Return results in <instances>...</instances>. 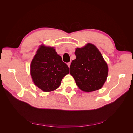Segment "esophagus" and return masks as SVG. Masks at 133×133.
Segmentation results:
<instances>
[{
	"label": "esophagus",
	"mask_w": 133,
	"mask_h": 133,
	"mask_svg": "<svg viewBox=\"0 0 133 133\" xmlns=\"http://www.w3.org/2000/svg\"><path fill=\"white\" fill-rule=\"evenodd\" d=\"M67 65H68V67H70V62H69V63H67Z\"/></svg>",
	"instance_id": "esophagus-1"
}]
</instances>
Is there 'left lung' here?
<instances>
[{
  "label": "left lung",
  "mask_w": 133,
  "mask_h": 133,
  "mask_svg": "<svg viewBox=\"0 0 133 133\" xmlns=\"http://www.w3.org/2000/svg\"><path fill=\"white\" fill-rule=\"evenodd\" d=\"M75 54L69 69L76 85L86 92L100 89L106 81L108 68L97 48L89 43L76 48Z\"/></svg>",
  "instance_id": "obj_1"
}]
</instances>
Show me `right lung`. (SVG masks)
Returning a JSON list of instances; mask_svg holds the SVG:
<instances>
[{
	"mask_svg": "<svg viewBox=\"0 0 133 133\" xmlns=\"http://www.w3.org/2000/svg\"><path fill=\"white\" fill-rule=\"evenodd\" d=\"M69 71L68 65L54 48L43 45L37 50L30 65V74L34 83L44 91L57 89Z\"/></svg>",
	"mask_w": 133,
	"mask_h": 133,
	"instance_id": "obj_1",
	"label": "right lung"
}]
</instances>
